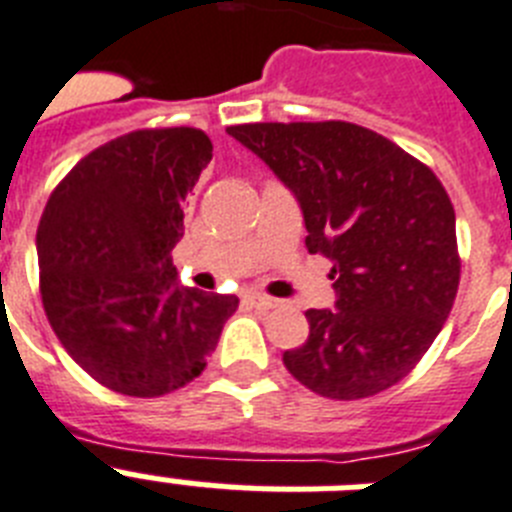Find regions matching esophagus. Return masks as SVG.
I'll use <instances>...</instances> for the list:
<instances>
[{
    "mask_svg": "<svg viewBox=\"0 0 512 512\" xmlns=\"http://www.w3.org/2000/svg\"><path fill=\"white\" fill-rule=\"evenodd\" d=\"M247 299L252 304H255L257 309H273V307H278V299H273V296H265V294H257V291L247 294Z\"/></svg>",
    "mask_w": 512,
    "mask_h": 512,
    "instance_id": "1",
    "label": "esophagus"
}]
</instances>
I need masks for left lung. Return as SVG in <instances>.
<instances>
[{
  "mask_svg": "<svg viewBox=\"0 0 512 512\" xmlns=\"http://www.w3.org/2000/svg\"><path fill=\"white\" fill-rule=\"evenodd\" d=\"M296 195L307 249L330 260L336 309H307L309 338L283 354L304 388L359 401L419 364L453 309L461 255L455 210L427 163L359 127H226Z\"/></svg>",
  "mask_w": 512,
  "mask_h": 512,
  "instance_id": "obj_1",
  "label": "left lung"
}]
</instances>
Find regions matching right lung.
Returning <instances> with one entry per match:
<instances>
[{
  "instance_id": "1",
  "label": "right lung",
  "mask_w": 512,
  "mask_h": 512,
  "mask_svg": "<svg viewBox=\"0 0 512 512\" xmlns=\"http://www.w3.org/2000/svg\"><path fill=\"white\" fill-rule=\"evenodd\" d=\"M213 158L195 127L135 130L72 166L38 223V281L67 354L103 388L158 398L216 351L231 294L176 283L171 249L187 195Z\"/></svg>"
}]
</instances>
